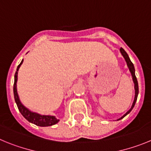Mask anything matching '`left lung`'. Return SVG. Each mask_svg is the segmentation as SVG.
Listing matches in <instances>:
<instances>
[{
	"mask_svg": "<svg viewBox=\"0 0 151 151\" xmlns=\"http://www.w3.org/2000/svg\"><path fill=\"white\" fill-rule=\"evenodd\" d=\"M120 52H121V54L122 55L123 57H124L125 61H126L127 66H128V69H129V70H130V72H131V74H132V80H133V82H134V90H135V96H134V102H133V103H132V107H131L130 109L128 110V112L124 114V115H122L121 118H119V119H117V120H120V119H123L124 116H126L128 114L130 113L131 111L132 110V109H133L134 106V105H135L136 101H137V96H138V83H137V78H136L135 70H134V67L133 63L131 61L130 58H129V57H128V55L126 53V52H125V51H124L122 48H120Z\"/></svg>",
	"mask_w": 151,
	"mask_h": 151,
	"instance_id": "1",
	"label": "left lung"
}]
</instances>
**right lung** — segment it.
Listing matches in <instances>:
<instances>
[{
    "instance_id": "right-lung-1",
    "label": "right lung",
    "mask_w": 151,
    "mask_h": 151,
    "mask_svg": "<svg viewBox=\"0 0 151 151\" xmlns=\"http://www.w3.org/2000/svg\"><path fill=\"white\" fill-rule=\"evenodd\" d=\"M23 59L18 65L17 68V71L14 75V99L17 103V106L18 107V109L20 112V113L23 115L25 119L28 120L29 122L35 124L38 126L40 127H47V126H52L53 124H57L59 122V119H56L55 116L54 115H41L37 112H32L30 111L29 109L25 106L23 103H21L20 99H19V96L17 93V77H18V70H19V67L23 64Z\"/></svg>"
}]
</instances>
